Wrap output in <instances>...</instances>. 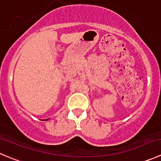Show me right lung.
Returning <instances> with one entry per match:
<instances>
[{"label":"right lung","mask_w":161,"mask_h":161,"mask_svg":"<svg viewBox=\"0 0 161 161\" xmlns=\"http://www.w3.org/2000/svg\"><path fill=\"white\" fill-rule=\"evenodd\" d=\"M48 119H46V120H48Z\"/></svg>","instance_id":"1"}]
</instances>
